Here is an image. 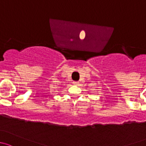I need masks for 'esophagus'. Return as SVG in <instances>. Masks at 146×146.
Masks as SVG:
<instances>
[{"mask_svg": "<svg viewBox=\"0 0 146 146\" xmlns=\"http://www.w3.org/2000/svg\"><path fill=\"white\" fill-rule=\"evenodd\" d=\"M73 84H74V85H78V84H79V82H73Z\"/></svg>", "mask_w": 146, "mask_h": 146, "instance_id": "obj_1", "label": "esophagus"}]
</instances>
